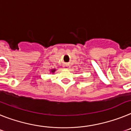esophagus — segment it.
Instances as JSON below:
<instances>
[{
	"instance_id": "obj_1",
	"label": "esophagus",
	"mask_w": 131,
	"mask_h": 131,
	"mask_svg": "<svg viewBox=\"0 0 131 131\" xmlns=\"http://www.w3.org/2000/svg\"><path fill=\"white\" fill-rule=\"evenodd\" d=\"M64 68L65 69H69V68H70V66H69V64H65V65L64 66Z\"/></svg>"
}]
</instances>
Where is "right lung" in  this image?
I'll use <instances>...</instances> for the list:
<instances>
[{"mask_svg":"<svg viewBox=\"0 0 131 131\" xmlns=\"http://www.w3.org/2000/svg\"><path fill=\"white\" fill-rule=\"evenodd\" d=\"M55 71H56V69H51V70H50V72H51V73H53V74L54 73Z\"/></svg>","mask_w":131,"mask_h":131,"instance_id":"add662e5","label":"right lung"}]
</instances>
